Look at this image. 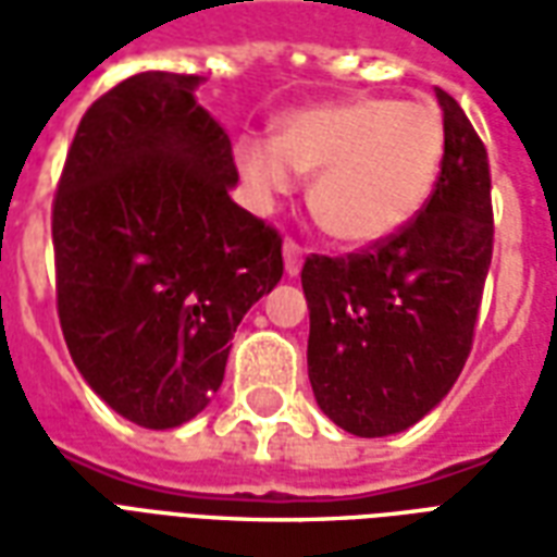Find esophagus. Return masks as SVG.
<instances>
[{
    "instance_id": "esophagus-1",
    "label": "esophagus",
    "mask_w": 557,
    "mask_h": 557,
    "mask_svg": "<svg viewBox=\"0 0 557 557\" xmlns=\"http://www.w3.org/2000/svg\"><path fill=\"white\" fill-rule=\"evenodd\" d=\"M283 262H286V274H289V277H295V274L301 271V262H304L301 244L286 238V242H283Z\"/></svg>"
}]
</instances>
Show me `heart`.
Segmentation results:
<instances>
[{"instance_id": "1", "label": "heart", "mask_w": 557, "mask_h": 557, "mask_svg": "<svg viewBox=\"0 0 557 557\" xmlns=\"http://www.w3.org/2000/svg\"><path fill=\"white\" fill-rule=\"evenodd\" d=\"M447 131L438 107L397 98H346L280 119L277 139L244 137L235 163L262 196L289 194L295 172H315L319 226L351 247L397 235L442 178Z\"/></svg>"}]
</instances>
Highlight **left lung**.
Wrapping results in <instances>:
<instances>
[{"label": "left lung", "instance_id": "8db88e82", "mask_svg": "<svg viewBox=\"0 0 557 557\" xmlns=\"http://www.w3.org/2000/svg\"><path fill=\"white\" fill-rule=\"evenodd\" d=\"M442 178L397 235L349 256H307V373L339 430L382 438L430 414L462 373L492 262L486 148L462 107L435 89Z\"/></svg>", "mask_w": 557, "mask_h": 557}]
</instances>
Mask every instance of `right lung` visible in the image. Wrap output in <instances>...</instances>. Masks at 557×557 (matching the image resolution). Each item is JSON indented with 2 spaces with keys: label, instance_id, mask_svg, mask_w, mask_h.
<instances>
[{
  "label": "right lung",
  "instance_id": "right-lung-1",
  "mask_svg": "<svg viewBox=\"0 0 557 557\" xmlns=\"http://www.w3.org/2000/svg\"><path fill=\"white\" fill-rule=\"evenodd\" d=\"M202 77L146 71L79 122L53 199L55 304L98 397L146 430L218 394L244 313L283 277V238L235 206L226 131Z\"/></svg>",
  "mask_w": 557,
  "mask_h": 557
}]
</instances>
